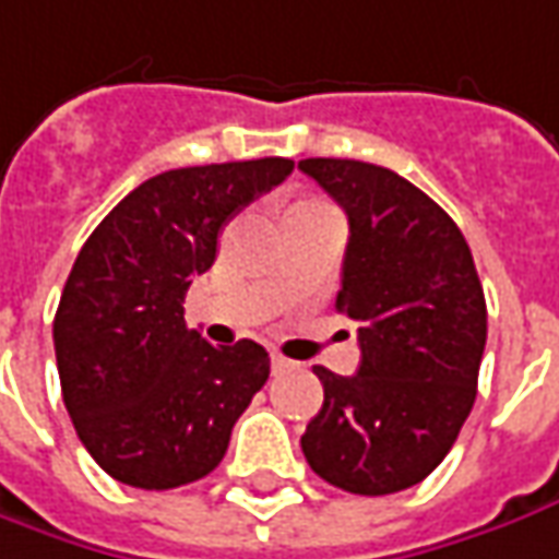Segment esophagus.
<instances>
[{"mask_svg":"<svg viewBox=\"0 0 559 559\" xmlns=\"http://www.w3.org/2000/svg\"><path fill=\"white\" fill-rule=\"evenodd\" d=\"M296 367H299L296 360L284 358L281 352H272V370H275V373H287V370H296Z\"/></svg>","mask_w":559,"mask_h":559,"instance_id":"obj_1","label":"esophagus"}]
</instances>
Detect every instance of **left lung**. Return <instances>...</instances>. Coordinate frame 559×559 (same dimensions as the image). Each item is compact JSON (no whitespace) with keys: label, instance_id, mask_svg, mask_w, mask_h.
Here are the masks:
<instances>
[{"label":"left lung","instance_id":"8db88e82","mask_svg":"<svg viewBox=\"0 0 559 559\" xmlns=\"http://www.w3.org/2000/svg\"><path fill=\"white\" fill-rule=\"evenodd\" d=\"M299 170L348 216L336 309L360 343L355 376L314 367L324 407L302 453L345 492H401L438 468L474 407L484 287L465 235L401 174L355 158H302Z\"/></svg>","mask_w":559,"mask_h":559}]
</instances>
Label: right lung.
<instances>
[{
    "label": "right lung",
    "instance_id": "obj_1",
    "mask_svg": "<svg viewBox=\"0 0 559 559\" xmlns=\"http://www.w3.org/2000/svg\"><path fill=\"white\" fill-rule=\"evenodd\" d=\"M290 170V158L165 170L79 250L55 314L57 373L75 435L119 484L174 489L211 474L265 385L263 345L216 348L186 328L183 299L214 265L219 229Z\"/></svg>",
    "mask_w": 559,
    "mask_h": 559
}]
</instances>
